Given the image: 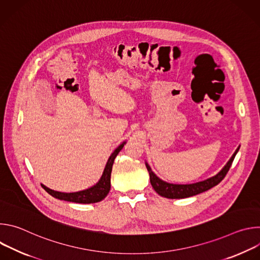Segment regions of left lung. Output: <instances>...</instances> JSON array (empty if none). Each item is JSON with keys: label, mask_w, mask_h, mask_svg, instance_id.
Segmentation results:
<instances>
[{"label": "left lung", "mask_w": 260, "mask_h": 260, "mask_svg": "<svg viewBox=\"0 0 260 260\" xmlns=\"http://www.w3.org/2000/svg\"><path fill=\"white\" fill-rule=\"evenodd\" d=\"M239 151V148L236 150V152L233 154L232 158L229 160V162L225 165V167L222 169L216 176L209 178L205 181L193 183V184H186V185H180V184H170L162 180H160L152 171L151 168L146 164V168L149 172L150 176V183L154 190L161 197L167 199H185L189 198L192 196H197L199 193H202L204 191H207L211 189L212 187L216 186L226 176L230 168L232 167V164L235 159V156L237 152Z\"/></svg>", "instance_id": "left-lung-1"}]
</instances>
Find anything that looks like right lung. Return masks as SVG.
<instances>
[{"label":"right lung","mask_w":260,"mask_h":260,"mask_svg":"<svg viewBox=\"0 0 260 260\" xmlns=\"http://www.w3.org/2000/svg\"><path fill=\"white\" fill-rule=\"evenodd\" d=\"M124 144L125 143H122L120 146H118L114 150V152L111 154V156L109 157L108 162L106 165V168L104 170V173L102 175V178L94 185V186H92L86 190H82V191H78V192H72V193L54 191V190L47 188L46 186H44V185H42V187L53 198L58 199V200H63L67 202H73V203H78V204H93V203L101 202L102 200H104L107 197V194L110 191V187H111V180L110 179H111V172H112V166H113L115 157L117 156L119 151L122 149Z\"/></svg>","instance_id":"add662e5"}]
</instances>
